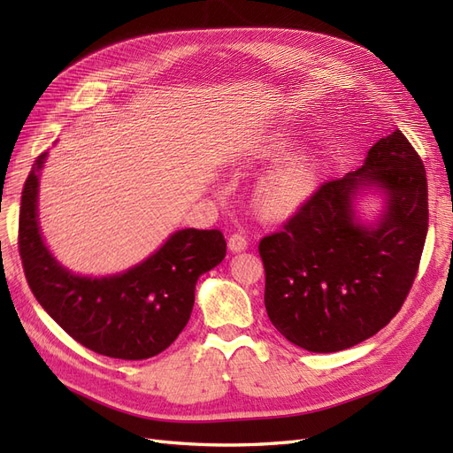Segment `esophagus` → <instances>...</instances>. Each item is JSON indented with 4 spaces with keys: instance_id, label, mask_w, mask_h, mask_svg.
Returning <instances> with one entry per match:
<instances>
[{
    "instance_id": "esophagus-1",
    "label": "esophagus",
    "mask_w": 453,
    "mask_h": 453,
    "mask_svg": "<svg viewBox=\"0 0 453 453\" xmlns=\"http://www.w3.org/2000/svg\"><path fill=\"white\" fill-rule=\"evenodd\" d=\"M228 250L232 253H240L248 250V240H245L242 234H232L228 238Z\"/></svg>"
}]
</instances>
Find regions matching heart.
<instances>
[{
  "instance_id": "1",
  "label": "heart",
  "mask_w": 453,
  "mask_h": 453,
  "mask_svg": "<svg viewBox=\"0 0 453 453\" xmlns=\"http://www.w3.org/2000/svg\"><path fill=\"white\" fill-rule=\"evenodd\" d=\"M291 150L285 134L272 135L251 153L253 160H280ZM318 183V160L311 153H295L276 164L258 181L255 196L258 208L270 217H289L303 210Z\"/></svg>"
}]
</instances>
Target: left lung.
<instances>
[{"label":"left lung","mask_w":453,"mask_h":453,"mask_svg":"<svg viewBox=\"0 0 453 453\" xmlns=\"http://www.w3.org/2000/svg\"><path fill=\"white\" fill-rule=\"evenodd\" d=\"M368 194L382 202L370 222L358 210ZM427 221L423 162L395 130L370 147L361 168L321 185L281 232L260 240L272 325L313 353L374 336L414 283Z\"/></svg>","instance_id":"1"}]
</instances>
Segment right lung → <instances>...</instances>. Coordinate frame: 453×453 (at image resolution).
<instances>
[{
	"mask_svg": "<svg viewBox=\"0 0 453 453\" xmlns=\"http://www.w3.org/2000/svg\"><path fill=\"white\" fill-rule=\"evenodd\" d=\"M47 157H37L20 202L19 250L34 296L85 348L125 361L155 357L188 323L198 278L225 258L223 234L175 230L128 270L81 276L52 255L39 226V177Z\"/></svg>",
	"mask_w": 453,
	"mask_h": 453,
	"instance_id": "obj_1",
	"label": "right lung"
}]
</instances>
